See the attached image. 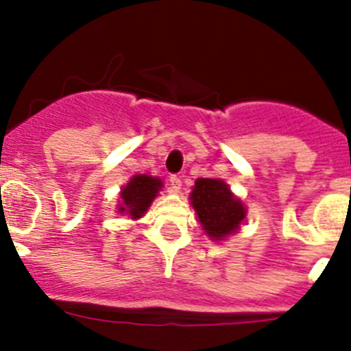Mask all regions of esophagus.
Wrapping results in <instances>:
<instances>
[{
	"label": "esophagus",
	"instance_id": "1",
	"mask_svg": "<svg viewBox=\"0 0 351 351\" xmlns=\"http://www.w3.org/2000/svg\"><path fill=\"white\" fill-rule=\"evenodd\" d=\"M182 186V179L179 178V176H170V190L173 191V193H178L179 190H181Z\"/></svg>",
	"mask_w": 351,
	"mask_h": 351
}]
</instances>
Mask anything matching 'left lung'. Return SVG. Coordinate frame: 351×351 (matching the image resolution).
<instances>
[{
	"mask_svg": "<svg viewBox=\"0 0 351 351\" xmlns=\"http://www.w3.org/2000/svg\"><path fill=\"white\" fill-rule=\"evenodd\" d=\"M191 206L198 221L214 241H221L235 232L246 218L243 202L232 195L228 186L219 179H197L191 191Z\"/></svg>",
	"mask_w": 351,
	"mask_h": 351,
	"instance_id": "1",
	"label": "left lung"
}]
</instances>
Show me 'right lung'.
Wrapping results in <instances>:
<instances>
[{
    "mask_svg": "<svg viewBox=\"0 0 351 351\" xmlns=\"http://www.w3.org/2000/svg\"><path fill=\"white\" fill-rule=\"evenodd\" d=\"M161 188V181L151 176H135L130 179L128 184L121 191L123 204L119 206V213L130 214L132 218H141L151 206L156 193Z\"/></svg>",
    "mask_w": 351,
    "mask_h": 351,
    "instance_id": "right-lung-1",
    "label": "right lung"
}]
</instances>
